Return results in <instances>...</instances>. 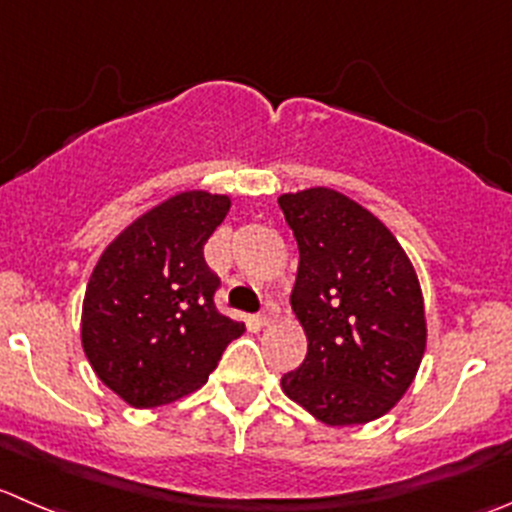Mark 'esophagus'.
Wrapping results in <instances>:
<instances>
[{
	"label": "esophagus",
	"instance_id": "obj_1",
	"mask_svg": "<svg viewBox=\"0 0 512 512\" xmlns=\"http://www.w3.org/2000/svg\"><path fill=\"white\" fill-rule=\"evenodd\" d=\"M277 317V307L275 305H265L262 307V312H257L255 315V322L257 325H267V322H272Z\"/></svg>",
	"mask_w": 512,
	"mask_h": 512
}]
</instances>
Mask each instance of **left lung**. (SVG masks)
I'll list each match as a JSON object with an SVG mask.
<instances>
[{
	"label": "left lung",
	"instance_id": "left-lung-1",
	"mask_svg": "<svg viewBox=\"0 0 512 512\" xmlns=\"http://www.w3.org/2000/svg\"><path fill=\"white\" fill-rule=\"evenodd\" d=\"M300 250L292 310L307 355L282 375L290 400L325 425H362L410 388L425 352L418 275L393 232L327 187L282 195Z\"/></svg>",
	"mask_w": 512,
	"mask_h": 512
}]
</instances>
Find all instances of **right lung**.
<instances>
[{"label": "right lung", "mask_w": 512, "mask_h": 512, "mask_svg": "<svg viewBox=\"0 0 512 512\" xmlns=\"http://www.w3.org/2000/svg\"><path fill=\"white\" fill-rule=\"evenodd\" d=\"M230 197L182 192L132 222L99 257L82 305L89 365L132 408H157L205 385L245 332L215 307L220 277L205 242Z\"/></svg>", "instance_id": "1"}]
</instances>
